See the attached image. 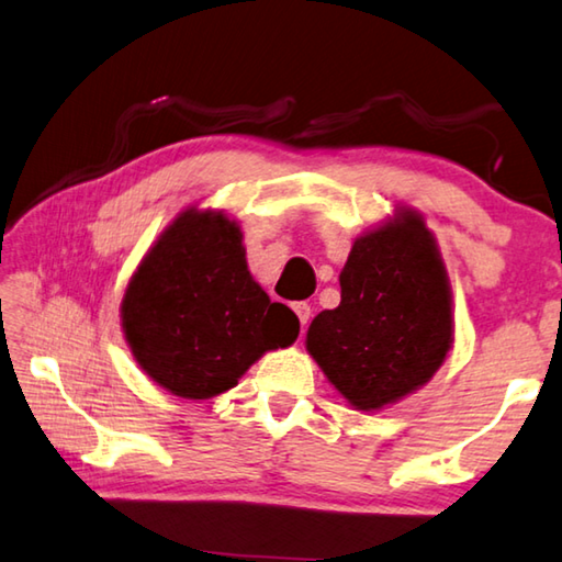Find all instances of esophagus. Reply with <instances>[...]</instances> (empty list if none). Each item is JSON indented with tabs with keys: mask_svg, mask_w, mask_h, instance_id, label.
<instances>
[{
	"mask_svg": "<svg viewBox=\"0 0 562 562\" xmlns=\"http://www.w3.org/2000/svg\"><path fill=\"white\" fill-rule=\"evenodd\" d=\"M293 311H296V316H299V321H301V326H306V323L311 321V306L306 301H301V303H293Z\"/></svg>",
	"mask_w": 562,
	"mask_h": 562,
	"instance_id": "1",
	"label": "esophagus"
}]
</instances>
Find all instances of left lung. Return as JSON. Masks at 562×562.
I'll return each instance as SVG.
<instances>
[{
	"instance_id": "obj_1",
	"label": "left lung",
	"mask_w": 562,
	"mask_h": 562,
	"mask_svg": "<svg viewBox=\"0 0 562 562\" xmlns=\"http://www.w3.org/2000/svg\"><path fill=\"white\" fill-rule=\"evenodd\" d=\"M445 263L422 216L402 210L352 244L340 306L313 318L306 346L358 409H380L435 375L451 348Z\"/></svg>"
}]
</instances>
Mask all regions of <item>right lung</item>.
<instances>
[{"instance_id":"obj_1","label":"right lung","mask_w":562,"mask_h":562,"mask_svg":"<svg viewBox=\"0 0 562 562\" xmlns=\"http://www.w3.org/2000/svg\"><path fill=\"white\" fill-rule=\"evenodd\" d=\"M121 316L140 368L187 400L222 395L301 328L296 313L251 279L239 224L196 210L177 216L147 251Z\"/></svg>"}]
</instances>
